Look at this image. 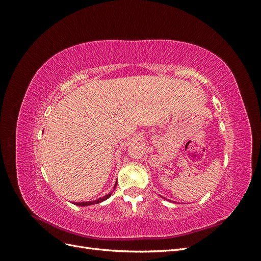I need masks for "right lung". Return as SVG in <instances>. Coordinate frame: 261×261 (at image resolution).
I'll use <instances>...</instances> for the list:
<instances>
[{
    "mask_svg": "<svg viewBox=\"0 0 261 261\" xmlns=\"http://www.w3.org/2000/svg\"><path fill=\"white\" fill-rule=\"evenodd\" d=\"M115 187H116V183H115V185H114V187H113V191L115 189ZM111 195H112V192L107 194V195H105L103 197H100L99 199H96V200H92V201H82V202H73V203L76 204V206H80V207H88V206H91V204H97V203H100V202H102V201L107 200Z\"/></svg>",
    "mask_w": 261,
    "mask_h": 261,
    "instance_id": "right-lung-1",
    "label": "right lung"
}]
</instances>
